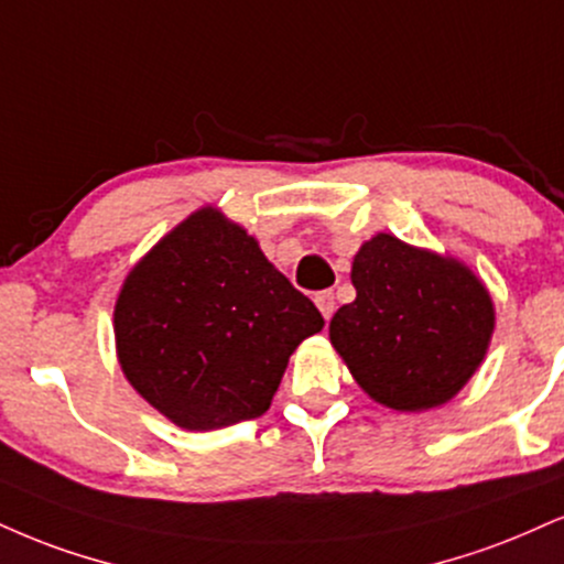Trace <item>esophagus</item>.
I'll use <instances>...</instances> for the list:
<instances>
[{
  "instance_id": "obj_1",
  "label": "esophagus",
  "mask_w": 564,
  "mask_h": 564,
  "mask_svg": "<svg viewBox=\"0 0 564 564\" xmlns=\"http://www.w3.org/2000/svg\"><path fill=\"white\" fill-rule=\"evenodd\" d=\"M315 304H317V310L323 312L325 321H330V315H334V310H336L334 291H321V294H315Z\"/></svg>"
}]
</instances>
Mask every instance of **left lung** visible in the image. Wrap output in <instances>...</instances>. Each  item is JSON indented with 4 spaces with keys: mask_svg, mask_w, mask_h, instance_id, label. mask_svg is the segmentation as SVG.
<instances>
[{
    "mask_svg": "<svg viewBox=\"0 0 564 564\" xmlns=\"http://www.w3.org/2000/svg\"><path fill=\"white\" fill-rule=\"evenodd\" d=\"M357 300L330 321V344L355 381L391 410L420 412L457 393L494 330L491 296L465 264L389 234L351 264Z\"/></svg>",
    "mask_w": 564,
    "mask_h": 564,
    "instance_id": "1",
    "label": "left lung"
}]
</instances>
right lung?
<instances>
[{
	"instance_id": "add662e5",
	"label": "right lung",
	"mask_w": 564,
	"mask_h": 564,
	"mask_svg": "<svg viewBox=\"0 0 564 564\" xmlns=\"http://www.w3.org/2000/svg\"><path fill=\"white\" fill-rule=\"evenodd\" d=\"M321 328L315 304L213 207L135 264L115 304L126 378L188 431L260 417L291 351Z\"/></svg>"
}]
</instances>
